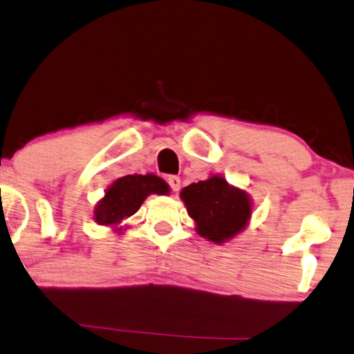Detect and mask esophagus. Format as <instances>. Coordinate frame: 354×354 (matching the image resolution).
Wrapping results in <instances>:
<instances>
[{
	"instance_id": "34e87169",
	"label": "esophagus",
	"mask_w": 354,
	"mask_h": 354,
	"mask_svg": "<svg viewBox=\"0 0 354 354\" xmlns=\"http://www.w3.org/2000/svg\"><path fill=\"white\" fill-rule=\"evenodd\" d=\"M168 185H169V187H171L173 192L180 191V187H181L180 176H169V178H168Z\"/></svg>"
}]
</instances>
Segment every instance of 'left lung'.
I'll return each instance as SVG.
<instances>
[{
    "label": "left lung",
    "instance_id": "8db88e82",
    "mask_svg": "<svg viewBox=\"0 0 354 354\" xmlns=\"http://www.w3.org/2000/svg\"><path fill=\"white\" fill-rule=\"evenodd\" d=\"M181 197L197 223V233L216 244L236 236L251 216L246 192L232 187L220 176L192 183L181 191Z\"/></svg>",
    "mask_w": 354,
    "mask_h": 354
}]
</instances>
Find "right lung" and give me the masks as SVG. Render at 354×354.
Wrapping results in <instances>:
<instances>
[{
	"instance_id": "1",
	"label": "right lung",
	"mask_w": 354,
	"mask_h": 354,
	"mask_svg": "<svg viewBox=\"0 0 354 354\" xmlns=\"http://www.w3.org/2000/svg\"><path fill=\"white\" fill-rule=\"evenodd\" d=\"M168 185L155 174H126L106 189L98 202L95 221L98 225H118L134 215L149 194H168Z\"/></svg>"
}]
</instances>
